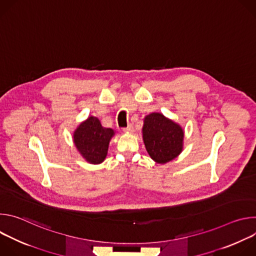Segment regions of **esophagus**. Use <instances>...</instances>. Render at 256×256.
Segmentation results:
<instances>
[{"label": "esophagus", "instance_id": "34e87169", "mask_svg": "<svg viewBox=\"0 0 256 256\" xmlns=\"http://www.w3.org/2000/svg\"><path fill=\"white\" fill-rule=\"evenodd\" d=\"M132 130H134L132 124H128V128H124V132H132Z\"/></svg>", "mask_w": 256, "mask_h": 256}]
</instances>
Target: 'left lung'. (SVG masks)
I'll use <instances>...</instances> for the list:
<instances>
[{"mask_svg":"<svg viewBox=\"0 0 256 256\" xmlns=\"http://www.w3.org/2000/svg\"><path fill=\"white\" fill-rule=\"evenodd\" d=\"M142 130L146 150L159 164L175 159L184 149V130L162 114L153 112L146 116Z\"/></svg>","mask_w":256,"mask_h":256,"instance_id":"8db88e82","label":"left lung"}]
</instances>
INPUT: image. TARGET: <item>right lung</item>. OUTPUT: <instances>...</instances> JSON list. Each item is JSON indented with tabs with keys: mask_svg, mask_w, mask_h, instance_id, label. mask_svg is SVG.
<instances>
[{
	"mask_svg": "<svg viewBox=\"0 0 256 256\" xmlns=\"http://www.w3.org/2000/svg\"><path fill=\"white\" fill-rule=\"evenodd\" d=\"M114 136L112 128H103L95 116H89L74 132V144L81 156L90 164H100L107 156L108 146Z\"/></svg>",
	"mask_w": 256,
	"mask_h": 256,
	"instance_id": "obj_1",
	"label": "right lung"
}]
</instances>
